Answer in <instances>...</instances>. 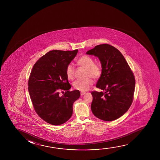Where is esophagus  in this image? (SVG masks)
Returning <instances> with one entry per match:
<instances>
[{"label": "esophagus", "instance_id": "obj_1", "mask_svg": "<svg viewBox=\"0 0 160 160\" xmlns=\"http://www.w3.org/2000/svg\"><path fill=\"white\" fill-rule=\"evenodd\" d=\"M85 94V92H81L80 93V94H81V96H83V94Z\"/></svg>", "mask_w": 160, "mask_h": 160}]
</instances>
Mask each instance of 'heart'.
Segmentation results:
<instances>
[{
	"mask_svg": "<svg viewBox=\"0 0 160 160\" xmlns=\"http://www.w3.org/2000/svg\"><path fill=\"white\" fill-rule=\"evenodd\" d=\"M77 63L82 68L85 69L84 78L85 79L77 80L72 83L73 88L75 90L82 92H85L89 90L93 82L90 78L97 80L102 74V66L100 62H94L92 57L88 55H83L79 58ZM66 75L68 79L72 80L75 77V68L72 64H69L66 67Z\"/></svg>",
	"mask_w": 160,
	"mask_h": 160,
	"instance_id": "obj_1",
	"label": "heart"
}]
</instances>
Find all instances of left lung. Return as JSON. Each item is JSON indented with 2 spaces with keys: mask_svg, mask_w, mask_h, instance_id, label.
<instances>
[{
  "mask_svg": "<svg viewBox=\"0 0 160 160\" xmlns=\"http://www.w3.org/2000/svg\"><path fill=\"white\" fill-rule=\"evenodd\" d=\"M86 53L98 57L103 69L96 87L103 92H91L92 112L103 121L116 120L127 112L133 100V72L122 54L110 45H97Z\"/></svg>",
  "mask_w": 160,
  "mask_h": 160,
  "instance_id": "8db88e82",
  "label": "left lung"
}]
</instances>
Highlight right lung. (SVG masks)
<instances>
[{
  "mask_svg": "<svg viewBox=\"0 0 160 160\" xmlns=\"http://www.w3.org/2000/svg\"><path fill=\"white\" fill-rule=\"evenodd\" d=\"M78 50L49 51L33 66L28 80V91L36 113L51 125L66 122L72 114V104L80 96L79 90L70 91L66 67ZM66 92L62 96L59 90ZM63 92V91H62Z\"/></svg>",
  "mask_w": 160,
  "mask_h": 160,
  "instance_id": "add662e5",
  "label": "right lung"
}]
</instances>
